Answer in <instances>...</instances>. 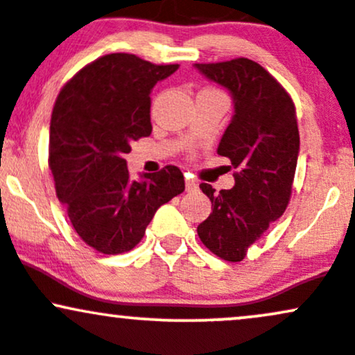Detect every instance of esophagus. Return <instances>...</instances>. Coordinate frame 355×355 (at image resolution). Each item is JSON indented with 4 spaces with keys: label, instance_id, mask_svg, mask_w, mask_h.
I'll return each instance as SVG.
<instances>
[{
    "label": "esophagus",
    "instance_id": "obj_1",
    "mask_svg": "<svg viewBox=\"0 0 355 355\" xmlns=\"http://www.w3.org/2000/svg\"><path fill=\"white\" fill-rule=\"evenodd\" d=\"M185 187H187V190H189V192H193V190L198 189V184H197L196 178L187 177V178H185Z\"/></svg>",
    "mask_w": 355,
    "mask_h": 355
}]
</instances>
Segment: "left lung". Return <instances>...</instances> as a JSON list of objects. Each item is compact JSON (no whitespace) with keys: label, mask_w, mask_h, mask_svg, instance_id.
I'll list each match as a JSON object with an SVG mask.
<instances>
[{"label":"left lung","mask_w":355,"mask_h":355,"mask_svg":"<svg viewBox=\"0 0 355 355\" xmlns=\"http://www.w3.org/2000/svg\"><path fill=\"white\" fill-rule=\"evenodd\" d=\"M196 67L234 99L217 153L236 168L231 190L214 193L212 185L200 184L212 212L197 232L209 251L237 263L288 207L300 151L297 111L285 87L258 62L241 57Z\"/></svg>","instance_id":"obj_1"}]
</instances>
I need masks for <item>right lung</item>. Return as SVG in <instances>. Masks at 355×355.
I'll return each mask as SVG.
<instances>
[{
	"label": "right lung",
	"instance_id": "1",
	"mask_svg": "<svg viewBox=\"0 0 355 355\" xmlns=\"http://www.w3.org/2000/svg\"><path fill=\"white\" fill-rule=\"evenodd\" d=\"M177 69L109 53L79 70L57 96L49 143L57 197L80 239L103 254L131 251L159 205L185 190L177 166L136 182L124 159L131 143L151 133V89Z\"/></svg>",
	"mask_w": 355,
	"mask_h": 355
}]
</instances>
